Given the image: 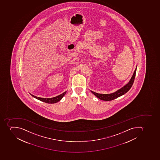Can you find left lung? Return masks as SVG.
I'll use <instances>...</instances> for the list:
<instances>
[{"instance_id":"1","label":"left lung","mask_w":160,"mask_h":160,"mask_svg":"<svg viewBox=\"0 0 160 160\" xmlns=\"http://www.w3.org/2000/svg\"><path fill=\"white\" fill-rule=\"evenodd\" d=\"M136 71H137V67H136L135 72H133L132 77L131 78V79H130V82H128V83L126 84V86L122 87V88L118 89V91H116L113 93H110V94H102V93H97V92H92V91H91V92L97 98H98L99 99L102 100V101H112L113 99H116V98H118V97H121V96H122L126 92H127L130 90L131 87H132L133 82L135 80Z\"/></svg>"}]
</instances>
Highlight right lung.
<instances>
[{
    "instance_id": "right-lung-1",
    "label": "right lung",
    "mask_w": 160,
    "mask_h": 160,
    "mask_svg": "<svg viewBox=\"0 0 160 160\" xmlns=\"http://www.w3.org/2000/svg\"><path fill=\"white\" fill-rule=\"evenodd\" d=\"M67 92H65L62 94H60L59 96H57V97H54V98H39V97H37L36 96H33L32 94H31V96L34 97V98H37L38 99L39 101H42V102H44L46 103H56L57 102H59L62 98L63 96L65 95Z\"/></svg>"
}]
</instances>
